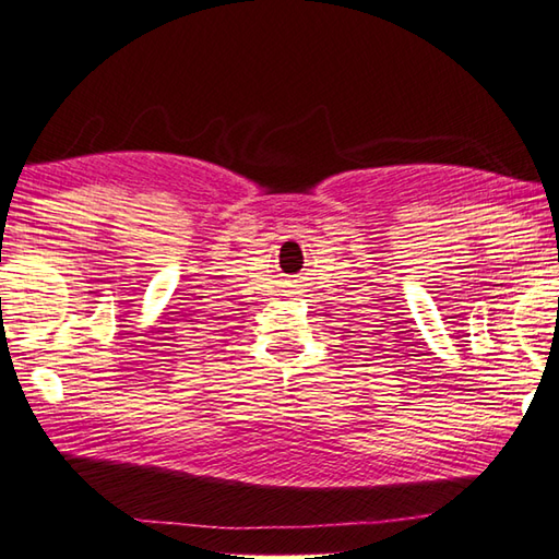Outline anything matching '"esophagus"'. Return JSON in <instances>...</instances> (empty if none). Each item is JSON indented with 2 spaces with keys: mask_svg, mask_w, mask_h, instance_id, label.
I'll list each match as a JSON object with an SVG mask.
<instances>
[{
  "mask_svg": "<svg viewBox=\"0 0 559 559\" xmlns=\"http://www.w3.org/2000/svg\"><path fill=\"white\" fill-rule=\"evenodd\" d=\"M298 293H302V290H298V286H293V288L288 290V295H298Z\"/></svg>",
  "mask_w": 559,
  "mask_h": 559,
  "instance_id": "esophagus-1",
  "label": "esophagus"
}]
</instances>
